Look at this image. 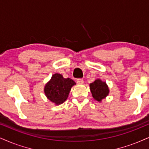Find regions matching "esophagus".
<instances>
[{"label":"esophagus","mask_w":149,"mask_h":149,"mask_svg":"<svg viewBox=\"0 0 149 149\" xmlns=\"http://www.w3.org/2000/svg\"><path fill=\"white\" fill-rule=\"evenodd\" d=\"M84 82V80L82 79H78L77 80V83L78 84H83Z\"/></svg>","instance_id":"obj_1"}]
</instances>
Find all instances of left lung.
I'll list each match as a JSON object with an SVG mask.
<instances>
[{
  "mask_svg": "<svg viewBox=\"0 0 149 149\" xmlns=\"http://www.w3.org/2000/svg\"><path fill=\"white\" fill-rule=\"evenodd\" d=\"M90 90L95 100L98 102L105 99L109 95V88L105 81H103L100 79H97L94 82L90 84Z\"/></svg>",
  "mask_w": 149,
  "mask_h": 149,
  "instance_id": "1",
  "label": "left lung"
}]
</instances>
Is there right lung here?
Masks as SVG:
<instances>
[{
  "label": "right lung",
  "mask_w": 149,
  "mask_h": 149,
  "mask_svg": "<svg viewBox=\"0 0 149 149\" xmlns=\"http://www.w3.org/2000/svg\"><path fill=\"white\" fill-rule=\"evenodd\" d=\"M76 83L70 78H63V75L55 73L44 86V93L47 100L55 105H60L68 97L72 87Z\"/></svg>",
  "instance_id": "right-lung-1"
}]
</instances>
